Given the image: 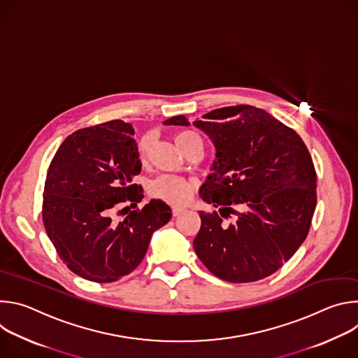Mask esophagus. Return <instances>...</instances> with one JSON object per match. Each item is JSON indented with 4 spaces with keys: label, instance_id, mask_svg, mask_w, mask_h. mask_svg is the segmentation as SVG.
<instances>
[{
    "label": "esophagus",
    "instance_id": "esophagus-1",
    "mask_svg": "<svg viewBox=\"0 0 358 358\" xmlns=\"http://www.w3.org/2000/svg\"><path fill=\"white\" fill-rule=\"evenodd\" d=\"M173 217H177V215H180L182 211H184V208H181V207H173Z\"/></svg>",
    "mask_w": 358,
    "mask_h": 358
}]
</instances>
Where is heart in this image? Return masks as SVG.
<instances>
[{"mask_svg":"<svg viewBox=\"0 0 358 358\" xmlns=\"http://www.w3.org/2000/svg\"><path fill=\"white\" fill-rule=\"evenodd\" d=\"M174 140L182 151H185L192 143L201 141L199 136L191 130L178 131L174 136ZM148 151H150V138L143 137L138 143V152L143 160L147 159ZM194 192H195V182L177 176H160L150 185L151 196L166 201L171 203V206H181V203H185L194 195Z\"/></svg>","mask_w":358,"mask_h":358,"instance_id":"b5f03b06","label":"heart"}]
</instances>
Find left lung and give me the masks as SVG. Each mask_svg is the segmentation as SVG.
<instances>
[{
  "label": "left lung",
  "mask_w": 358,
  "mask_h": 358,
  "mask_svg": "<svg viewBox=\"0 0 358 358\" xmlns=\"http://www.w3.org/2000/svg\"><path fill=\"white\" fill-rule=\"evenodd\" d=\"M194 124L215 144L214 173L199 188L220 213H199L194 249L217 278L257 282L286 264L310 229L316 170L301 137L249 105L215 109ZM164 124L188 126L185 116ZM233 218L231 224L224 219Z\"/></svg>",
  "instance_id": "left-lung-1"
}]
</instances>
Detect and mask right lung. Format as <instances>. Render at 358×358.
I'll use <instances>...</instances> for the list:
<instances>
[{"instance_id":"right-lung-1","label":"right lung","mask_w":358,"mask_h":358,"mask_svg":"<svg viewBox=\"0 0 358 358\" xmlns=\"http://www.w3.org/2000/svg\"><path fill=\"white\" fill-rule=\"evenodd\" d=\"M134 129L110 120L68 136L49 164L42 202L45 231L62 262L78 276L112 283L143 261L152 232L171 220L160 199L138 208L143 188ZM124 203L134 208L116 223ZM127 208L126 209H129Z\"/></svg>"}]
</instances>
